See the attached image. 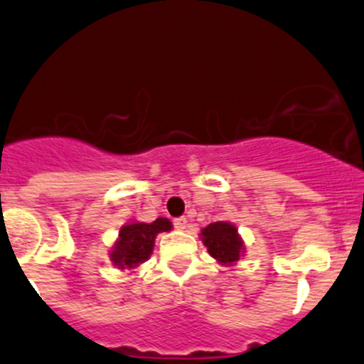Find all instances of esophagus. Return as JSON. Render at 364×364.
I'll return each mask as SVG.
<instances>
[{
	"instance_id": "34e87169",
	"label": "esophagus",
	"mask_w": 364,
	"mask_h": 364,
	"mask_svg": "<svg viewBox=\"0 0 364 364\" xmlns=\"http://www.w3.org/2000/svg\"><path fill=\"white\" fill-rule=\"evenodd\" d=\"M186 225H188V220H186L185 217H179V218H174V228L178 229V231H185Z\"/></svg>"
}]
</instances>
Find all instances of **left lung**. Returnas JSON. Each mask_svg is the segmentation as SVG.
Listing matches in <instances>:
<instances>
[{"label":"left lung","instance_id":"8db88e82","mask_svg":"<svg viewBox=\"0 0 364 364\" xmlns=\"http://www.w3.org/2000/svg\"><path fill=\"white\" fill-rule=\"evenodd\" d=\"M199 236L210 256L222 267H235L247 252L243 238L232 222L218 220L208 224L200 229Z\"/></svg>","mask_w":364,"mask_h":364}]
</instances>
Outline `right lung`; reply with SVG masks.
Instances as JSON below:
<instances>
[{"label": "right lung", "instance_id": "right-lung-1", "mask_svg": "<svg viewBox=\"0 0 364 364\" xmlns=\"http://www.w3.org/2000/svg\"><path fill=\"white\" fill-rule=\"evenodd\" d=\"M168 231H172V222L165 217H158L151 224L139 222L135 218L126 222L124 225H121L119 236L108 250L110 261L121 272H133L151 257L156 236Z\"/></svg>", "mask_w": 364, "mask_h": 364}]
</instances>
